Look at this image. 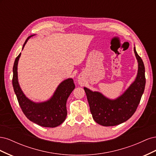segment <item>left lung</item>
Here are the masks:
<instances>
[{
    "instance_id": "1",
    "label": "left lung",
    "mask_w": 156,
    "mask_h": 156,
    "mask_svg": "<svg viewBox=\"0 0 156 156\" xmlns=\"http://www.w3.org/2000/svg\"><path fill=\"white\" fill-rule=\"evenodd\" d=\"M134 53L138 62V72L133 83L115 100H111L99 92L84 87L93 119L103 126H114L127 121L137 108L144 90L145 68L143 60L134 47Z\"/></svg>"
}]
</instances>
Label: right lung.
I'll list each match as a JSON object with an SVG mask.
<instances>
[{
	"label": "right lung",
	"mask_w": 156,
	"mask_h": 156,
	"mask_svg": "<svg viewBox=\"0 0 156 156\" xmlns=\"http://www.w3.org/2000/svg\"><path fill=\"white\" fill-rule=\"evenodd\" d=\"M34 35L27 37L22 50L30 37ZM21 54L17 56L14 62L12 84L23 113L29 120L40 126L45 127L58 126L66 120L67 116L66 101L75 87L73 80L69 78L60 83L53 96L48 101L40 103L32 101L23 93L18 81L17 65Z\"/></svg>",
	"instance_id": "add662e5"
}]
</instances>
